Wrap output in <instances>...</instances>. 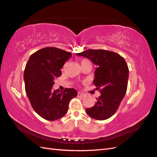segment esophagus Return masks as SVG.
Returning <instances> with one entry per match:
<instances>
[{
    "instance_id": "esophagus-1",
    "label": "esophagus",
    "mask_w": 157,
    "mask_h": 157,
    "mask_svg": "<svg viewBox=\"0 0 157 157\" xmlns=\"http://www.w3.org/2000/svg\"><path fill=\"white\" fill-rule=\"evenodd\" d=\"M85 96V94H83V93H81V92H78V97H84Z\"/></svg>"
}]
</instances>
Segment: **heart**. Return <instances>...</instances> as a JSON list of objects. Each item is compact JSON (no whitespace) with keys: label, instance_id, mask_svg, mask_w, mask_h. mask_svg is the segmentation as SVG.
I'll return each mask as SVG.
<instances>
[{"label":"heart","instance_id":"b5f03b06","mask_svg":"<svg viewBox=\"0 0 157 157\" xmlns=\"http://www.w3.org/2000/svg\"><path fill=\"white\" fill-rule=\"evenodd\" d=\"M86 61H90L89 60H88V59H82V61H81V64L82 63H84V62H86Z\"/></svg>","mask_w":157,"mask_h":157}]
</instances>
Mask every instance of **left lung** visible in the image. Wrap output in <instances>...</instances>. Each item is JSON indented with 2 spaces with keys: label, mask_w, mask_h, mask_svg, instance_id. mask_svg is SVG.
<instances>
[{
  "label": "left lung",
  "mask_w": 157,
  "mask_h": 157,
  "mask_svg": "<svg viewBox=\"0 0 157 157\" xmlns=\"http://www.w3.org/2000/svg\"><path fill=\"white\" fill-rule=\"evenodd\" d=\"M77 55L86 57L98 66L93 82L101 96L96 98L94 106L87 108L86 111L94 119L106 120L116 113L126 94L128 65L121 56L109 50L88 49Z\"/></svg>",
  "instance_id": "1"
}]
</instances>
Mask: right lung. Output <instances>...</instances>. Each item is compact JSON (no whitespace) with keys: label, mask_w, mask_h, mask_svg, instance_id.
Returning <instances> with one entry per match:
<instances>
[{"label":"right lung","mask_w":157,"mask_h":157,"mask_svg":"<svg viewBox=\"0 0 157 157\" xmlns=\"http://www.w3.org/2000/svg\"><path fill=\"white\" fill-rule=\"evenodd\" d=\"M72 54L55 47H46L33 54L24 70L27 96L35 112L47 121H54L68 111L70 100L77 96L74 88L63 92L52 90L56 78L61 75V69Z\"/></svg>","instance_id":"1"}]
</instances>
